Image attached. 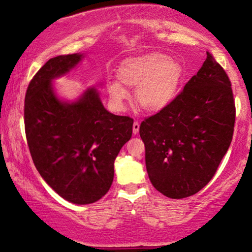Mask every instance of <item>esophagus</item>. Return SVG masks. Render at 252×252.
<instances>
[{
  "instance_id": "obj_1",
  "label": "esophagus",
  "mask_w": 252,
  "mask_h": 252,
  "mask_svg": "<svg viewBox=\"0 0 252 252\" xmlns=\"http://www.w3.org/2000/svg\"><path fill=\"white\" fill-rule=\"evenodd\" d=\"M138 130H140V123L134 122V124H132V134L136 135L138 132Z\"/></svg>"
}]
</instances>
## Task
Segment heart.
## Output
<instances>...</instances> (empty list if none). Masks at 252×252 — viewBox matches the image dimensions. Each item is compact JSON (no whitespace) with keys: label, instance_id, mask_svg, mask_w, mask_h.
Wrapping results in <instances>:
<instances>
[{"label":"heart","instance_id":"1","mask_svg":"<svg viewBox=\"0 0 252 252\" xmlns=\"http://www.w3.org/2000/svg\"><path fill=\"white\" fill-rule=\"evenodd\" d=\"M184 76L181 65L162 53H148L126 59L118 68V79L108 84L110 99L122 106L126 88L136 90V102L148 112H160L174 102Z\"/></svg>","mask_w":252,"mask_h":252}]
</instances>
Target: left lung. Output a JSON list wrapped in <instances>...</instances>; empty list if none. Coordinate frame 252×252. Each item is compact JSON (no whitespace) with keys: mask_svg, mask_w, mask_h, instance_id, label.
I'll return each mask as SVG.
<instances>
[{"mask_svg":"<svg viewBox=\"0 0 252 252\" xmlns=\"http://www.w3.org/2000/svg\"><path fill=\"white\" fill-rule=\"evenodd\" d=\"M235 120L230 79L207 52L201 68L174 102L141 123L153 186L172 199L198 193L226 154Z\"/></svg>","mask_w":252,"mask_h":252,"instance_id":"1","label":"left lung"}]
</instances>
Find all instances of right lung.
Here are the masks:
<instances>
[{
    "mask_svg": "<svg viewBox=\"0 0 252 252\" xmlns=\"http://www.w3.org/2000/svg\"><path fill=\"white\" fill-rule=\"evenodd\" d=\"M83 58H52L31 80L25 98L26 137L37 172L62 198L77 205L92 204L108 193L115 158L131 137L134 123L109 112L94 88L74 102L57 96L52 82Z\"/></svg>",
    "mask_w": 252,
    "mask_h": 252,
    "instance_id": "1",
    "label": "right lung"
}]
</instances>
